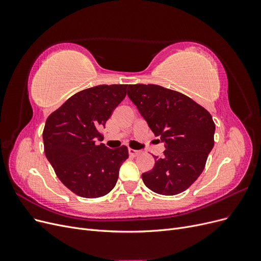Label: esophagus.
Returning a JSON list of instances; mask_svg holds the SVG:
<instances>
[{
  "instance_id": "esophagus-1",
  "label": "esophagus",
  "mask_w": 261,
  "mask_h": 261,
  "mask_svg": "<svg viewBox=\"0 0 261 261\" xmlns=\"http://www.w3.org/2000/svg\"><path fill=\"white\" fill-rule=\"evenodd\" d=\"M128 153L130 156H136L140 153L139 150H135V149H128Z\"/></svg>"
}]
</instances>
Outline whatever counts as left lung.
Instances as JSON below:
<instances>
[{
  "label": "left lung",
  "mask_w": 261,
  "mask_h": 261,
  "mask_svg": "<svg viewBox=\"0 0 261 261\" xmlns=\"http://www.w3.org/2000/svg\"><path fill=\"white\" fill-rule=\"evenodd\" d=\"M127 96L165 148L162 158L153 155V169L141 175L145 185L165 196L186 191L215 145L211 114L185 94L158 85H129Z\"/></svg>",
  "instance_id": "8db88e82"
}]
</instances>
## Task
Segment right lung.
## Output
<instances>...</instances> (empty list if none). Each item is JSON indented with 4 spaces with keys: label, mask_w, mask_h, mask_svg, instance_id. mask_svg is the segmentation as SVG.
<instances>
[{
    "label": "right lung",
    "mask_w": 261,
    "mask_h": 261,
    "mask_svg": "<svg viewBox=\"0 0 261 261\" xmlns=\"http://www.w3.org/2000/svg\"><path fill=\"white\" fill-rule=\"evenodd\" d=\"M127 85H100L82 90L46 118L44 153L60 180L74 194L98 198L115 186L127 147L109 149L100 133L126 96Z\"/></svg>",
    "instance_id": "right-lung-1"
}]
</instances>
